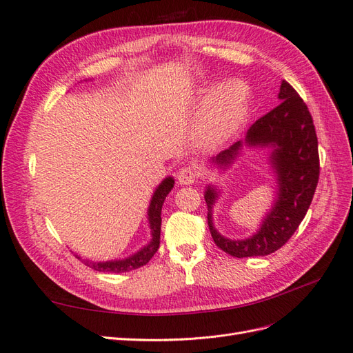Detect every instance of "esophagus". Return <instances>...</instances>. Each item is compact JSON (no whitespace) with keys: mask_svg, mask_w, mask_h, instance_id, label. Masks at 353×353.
<instances>
[{"mask_svg":"<svg viewBox=\"0 0 353 353\" xmlns=\"http://www.w3.org/2000/svg\"><path fill=\"white\" fill-rule=\"evenodd\" d=\"M196 178H197L196 169L191 168V166L181 168L178 175H176V179H178V183H179L181 185H190V184H193L194 181H196Z\"/></svg>","mask_w":353,"mask_h":353,"instance_id":"obj_1","label":"esophagus"}]
</instances>
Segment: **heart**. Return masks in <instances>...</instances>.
Instances as JSON below:
<instances>
[{"label": "heart", "mask_w": 353, "mask_h": 353, "mask_svg": "<svg viewBox=\"0 0 353 353\" xmlns=\"http://www.w3.org/2000/svg\"><path fill=\"white\" fill-rule=\"evenodd\" d=\"M249 91L240 81L221 83L205 94L203 109L197 121V137L208 147L228 141L248 121Z\"/></svg>", "instance_id": "b5f03b06"}]
</instances>
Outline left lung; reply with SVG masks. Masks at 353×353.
<instances>
[{
  "label": "left lung",
  "instance_id": "1",
  "mask_svg": "<svg viewBox=\"0 0 353 353\" xmlns=\"http://www.w3.org/2000/svg\"><path fill=\"white\" fill-rule=\"evenodd\" d=\"M280 104L256 121L237 141L212 159L219 168L230 166L240 154L243 145L271 147V163L276 175V199L266 213L259 231L244 240L221 236L213 227L212 209L218 199L215 187H208V225L212 239L219 249L234 258L266 256L290 240L311 206L319 178L318 138L307 105L287 81L281 82Z\"/></svg>",
  "mask_w": 353,
  "mask_h": 353
}]
</instances>
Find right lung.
Segmentation results:
<instances>
[{
  "label": "right lung",
  "mask_w": 353,
  "mask_h": 353,
  "mask_svg": "<svg viewBox=\"0 0 353 353\" xmlns=\"http://www.w3.org/2000/svg\"><path fill=\"white\" fill-rule=\"evenodd\" d=\"M175 181L172 176L165 178L162 183L159 184L156 188L154 194L150 200V206H148V223H150L152 230V241L147 245L137 252L135 254L130 256V258L119 259V261H108V262H91V261H82L81 256H77L85 265L90 266L94 271L99 272H128L137 268H141L148 261L153 258V254L157 252L159 244H160V225H162V218H160V213H162V206L169 191L174 188Z\"/></svg>",
  "instance_id": "right-lung-1"
}]
</instances>
